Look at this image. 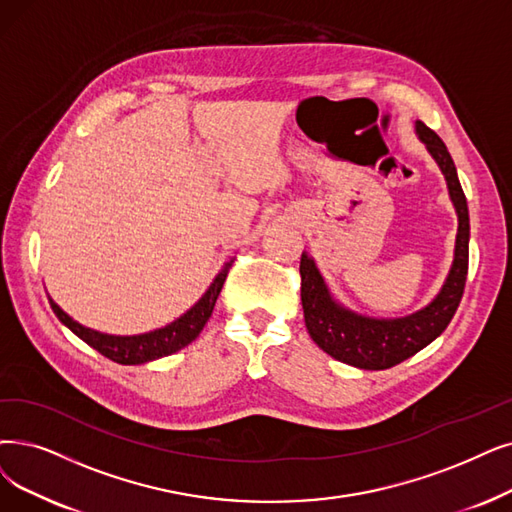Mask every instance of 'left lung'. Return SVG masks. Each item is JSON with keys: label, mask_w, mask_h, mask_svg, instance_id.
<instances>
[{"label": "left lung", "mask_w": 512, "mask_h": 512, "mask_svg": "<svg viewBox=\"0 0 512 512\" xmlns=\"http://www.w3.org/2000/svg\"><path fill=\"white\" fill-rule=\"evenodd\" d=\"M416 134L445 176L449 199L458 214L454 260L439 294L420 311L405 317L378 319L359 315L334 298L309 254L302 252L300 258V298L306 330L321 351L342 363L359 367V370H386V367H393L422 351L424 346L441 336L464 294L470 237L466 197L460 187L454 159L443 140L422 121H416Z\"/></svg>", "instance_id": "left-lung-1"}]
</instances>
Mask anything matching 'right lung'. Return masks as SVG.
I'll return each mask as SVG.
<instances>
[{
  "mask_svg": "<svg viewBox=\"0 0 512 512\" xmlns=\"http://www.w3.org/2000/svg\"><path fill=\"white\" fill-rule=\"evenodd\" d=\"M233 260L229 258L224 262V267L218 271L214 281L210 283V288L206 290L187 313H182L178 319L172 323L157 327L153 332L145 334H134V336H115V334H105V332H96L92 327H86L77 323L73 317H69L60 306L50 298V306L54 315L60 319V323L67 325L69 330L90 344L92 349H96L100 355L109 357L115 363L121 365H140V363H149L161 357H168L180 349H185L187 344H191L199 332L203 330V325L208 323L214 304L218 300V294L224 285V279H227L229 269L233 267Z\"/></svg>",
  "mask_w": 512,
  "mask_h": 512,
  "instance_id": "right-lung-1",
  "label": "right lung"
}]
</instances>
